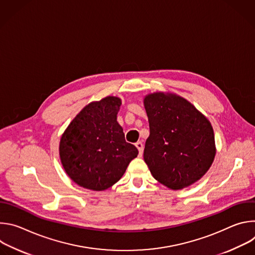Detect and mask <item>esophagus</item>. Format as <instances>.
I'll list each match as a JSON object with an SVG mask.
<instances>
[{"mask_svg":"<svg viewBox=\"0 0 255 255\" xmlns=\"http://www.w3.org/2000/svg\"><path fill=\"white\" fill-rule=\"evenodd\" d=\"M135 146L137 147V149H138V151H139V155L141 156V155H142V153H143V149H144V146H143V143H142L141 141H139V142L135 143Z\"/></svg>","mask_w":255,"mask_h":255,"instance_id":"esophagus-1","label":"esophagus"}]
</instances>
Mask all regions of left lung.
<instances>
[{
    "label": "left lung",
    "mask_w": 255,
    "mask_h": 255,
    "mask_svg": "<svg viewBox=\"0 0 255 255\" xmlns=\"http://www.w3.org/2000/svg\"><path fill=\"white\" fill-rule=\"evenodd\" d=\"M150 134L144 161L152 176L170 190L195 184L211 167L216 145L206 116L185 98L156 92L144 97Z\"/></svg>",
    "instance_id": "obj_1"
}]
</instances>
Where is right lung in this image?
<instances>
[{"label": "right lung", "instance_id": "1", "mask_svg": "<svg viewBox=\"0 0 255 255\" xmlns=\"http://www.w3.org/2000/svg\"><path fill=\"white\" fill-rule=\"evenodd\" d=\"M121 104L113 96L88 104L61 135V164L80 187L99 192L111 188L138 154L117 122Z\"/></svg>", "mask_w": 255, "mask_h": 255}]
</instances>
